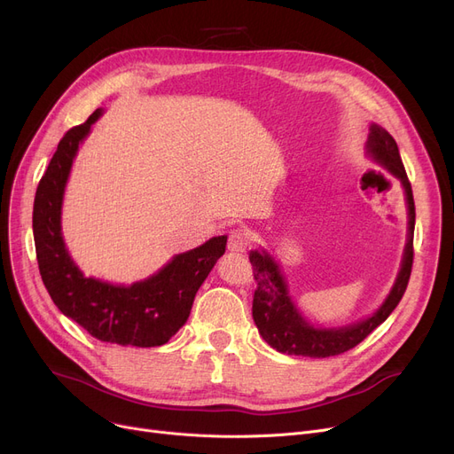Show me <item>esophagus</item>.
I'll return each instance as SVG.
<instances>
[{
  "instance_id": "esophagus-1",
  "label": "esophagus",
  "mask_w": 454,
  "mask_h": 454,
  "mask_svg": "<svg viewBox=\"0 0 454 454\" xmlns=\"http://www.w3.org/2000/svg\"><path fill=\"white\" fill-rule=\"evenodd\" d=\"M248 248V233L247 230L235 228L228 235V250L230 252H245Z\"/></svg>"
}]
</instances>
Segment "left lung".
<instances>
[{
    "mask_svg": "<svg viewBox=\"0 0 454 454\" xmlns=\"http://www.w3.org/2000/svg\"><path fill=\"white\" fill-rule=\"evenodd\" d=\"M366 153L403 184L404 197H407L409 239L407 247H404L397 279L385 303L372 317L346 327L322 329L311 325L300 315L289 296L287 283H285L279 265L270 257V254L265 250H252L250 263L254 270V279L257 281V289L252 301V317L259 329V335L263 337L267 344L281 353L313 356V359L340 355L355 348L356 344H361L377 325L383 324L401 301L404 291H407L414 259L416 207L412 187L401 161L397 143L383 127L375 123L370 127Z\"/></svg>",
    "mask_w": 454,
    "mask_h": 454,
    "instance_id": "8db88e82",
    "label": "left lung"
}]
</instances>
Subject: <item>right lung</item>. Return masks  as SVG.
<instances>
[{"instance_id":"obj_1","label":"right lung","mask_w":454,"mask_h":454,"mask_svg":"<svg viewBox=\"0 0 454 454\" xmlns=\"http://www.w3.org/2000/svg\"><path fill=\"white\" fill-rule=\"evenodd\" d=\"M103 112L95 110L60 139L43 173L33 207V233L42 281L60 313L101 342L154 348L187 322L200 285L226 250V235L175 255L154 276L129 287L86 278L66 250L60 230L64 187L79 143Z\"/></svg>"}]
</instances>
